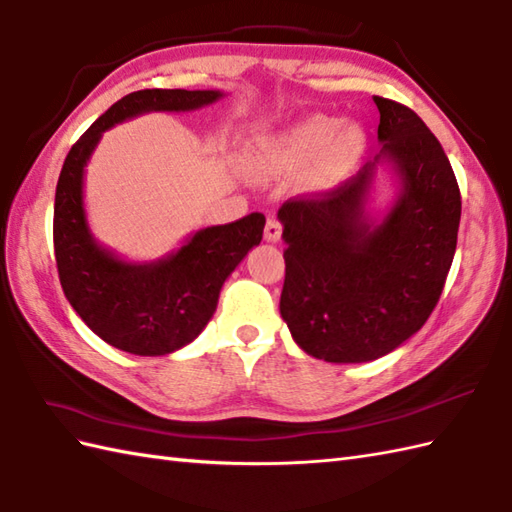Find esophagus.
<instances>
[{
    "label": "esophagus",
    "mask_w": 512,
    "mask_h": 512,
    "mask_svg": "<svg viewBox=\"0 0 512 512\" xmlns=\"http://www.w3.org/2000/svg\"><path fill=\"white\" fill-rule=\"evenodd\" d=\"M281 222L279 220H275V218H270L268 222H266V229H264V237H266V242H279L281 240Z\"/></svg>",
    "instance_id": "esophagus-1"
}]
</instances>
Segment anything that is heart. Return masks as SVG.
<instances>
[{"label":"heart","instance_id":"obj_1","mask_svg":"<svg viewBox=\"0 0 512 512\" xmlns=\"http://www.w3.org/2000/svg\"><path fill=\"white\" fill-rule=\"evenodd\" d=\"M368 133L360 122L312 115L281 133L257 139L244 154V172L257 183L305 174L316 192H327L347 181L360 163Z\"/></svg>","mask_w":512,"mask_h":512}]
</instances>
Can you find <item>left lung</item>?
<instances>
[{
  "label": "left lung",
  "instance_id": "8db88e82",
  "mask_svg": "<svg viewBox=\"0 0 512 512\" xmlns=\"http://www.w3.org/2000/svg\"><path fill=\"white\" fill-rule=\"evenodd\" d=\"M382 150L314 198L283 202L281 318L312 358H382L425 325L456 253L460 189L443 146L408 106L377 98ZM388 164L398 196L367 211L376 170Z\"/></svg>",
  "mask_w": 512,
  "mask_h": 512
}]
</instances>
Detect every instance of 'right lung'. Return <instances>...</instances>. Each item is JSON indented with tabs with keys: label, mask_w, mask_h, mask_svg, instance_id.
Masks as SVG:
<instances>
[{
	"label": "right lung",
	"mask_w": 512,
	"mask_h": 512,
	"mask_svg": "<svg viewBox=\"0 0 512 512\" xmlns=\"http://www.w3.org/2000/svg\"><path fill=\"white\" fill-rule=\"evenodd\" d=\"M222 91L144 89L117 100L71 146L54 198V253L63 292L95 336L133 355H168L196 340L218 307L220 290L253 246L266 218L194 231L174 253L128 261L95 240L85 211V168L104 130L146 113L198 111Z\"/></svg>",
	"instance_id": "right-lung-1"
}]
</instances>
